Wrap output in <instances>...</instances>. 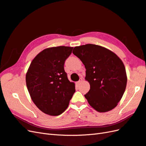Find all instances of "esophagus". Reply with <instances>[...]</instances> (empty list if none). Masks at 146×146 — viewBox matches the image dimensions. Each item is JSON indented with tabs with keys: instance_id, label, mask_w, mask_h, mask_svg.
<instances>
[{
	"instance_id": "34e87169",
	"label": "esophagus",
	"mask_w": 146,
	"mask_h": 146,
	"mask_svg": "<svg viewBox=\"0 0 146 146\" xmlns=\"http://www.w3.org/2000/svg\"><path fill=\"white\" fill-rule=\"evenodd\" d=\"M81 81H82V79L81 78L80 80V81H78V82H76V84H80V83Z\"/></svg>"
}]
</instances>
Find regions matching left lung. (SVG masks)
<instances>
[{
  "instance_id": "1",
  "label": "left lung",
  "mask_w": 146,
  "mask_h": 146,
  "mask_svg": "<svg viewBox=\"0 0 146 146\" xmlns=\"http://www.w3.org/2000/svg\"><path fill=\"white\" fill-rule=\"evenodd\" d=\"M74 55L84 65L90 90L86 95L89 105L100 112L117 105L125 90L127 78L121 59L110 50L93 44L74 47Z\"/></svg>"
}]
</instances>
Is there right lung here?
<instances>
[{"instance_id":"add662e5","label":"right lung","mask_w":146,"mask_h":146,"mask_svg":"<svg viewBox=\"0 0 146 146\" xmlns=\"http://www.w3.org/2000/svg\"><path fill=\"white\" fill-rule=\"evenodd\" d=\"M73 47L57 46L43 50L34 58L26 76V85L33 102L50 115H59L68 106L75 92L64 70L66 59Z\"/></svg>"}]
</instances>
